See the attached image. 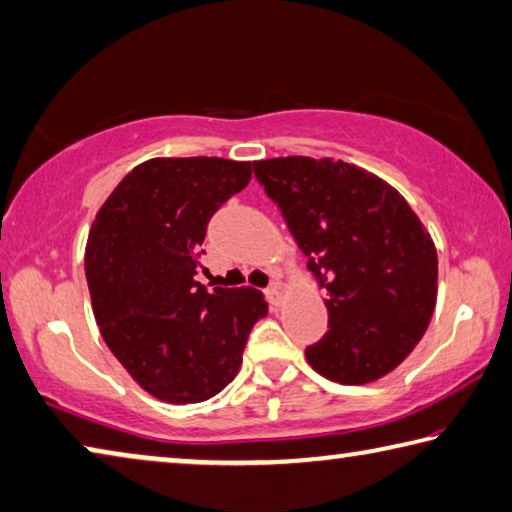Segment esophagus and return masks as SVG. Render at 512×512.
Returning <instances> with one entry per match:
<instances>
[{
  "instance_id": "esophagus-1",
  "label": "esophagus",
  "mask_w": 512,
  "mask_h": 512,
  "mask_svg": "<svg viewBox=\"0 0 512 512\" xmlns=\"http://www.w3.org/2000/svg\"><path fill=\"white\" fill-rule=\"evenodd\" d=\"M265 297H267V301H270L272 306H281L283 295H281V288H279V283H272V286L265 290Z\"/></svg>"
}]
</instances>
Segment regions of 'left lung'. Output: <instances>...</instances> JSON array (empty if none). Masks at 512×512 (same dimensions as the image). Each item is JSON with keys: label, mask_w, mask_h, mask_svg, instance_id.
Listing matches in <instances>:
<instances>
[{"label": "left lung", "mask_w": 512, "mask_h": 512, "mask_svg": "<svg viewBox=\"0 0 512 512\" xmlns=\"http://www.w3.org/2000/svg\"><path fill=\"white\" fill-rule=\"evenodd\" d=\"M329 297V331L306 349L317 374L372 383L404 363L431 322L438 251L408 201L376 174L333 158L254 163Z\"/></svg>", "instance_id": "8db88e82"}]
</instances>
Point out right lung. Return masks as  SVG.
<instances>
[{
    "label": "right lung",
    "instance_id": "right-lung-1",
    "mask_svg": "<svg viewBox=\"0 0 512 512\" xmlns=\"http://www.w3.org/2000/svg\"><path fill=\"white\" fill-rule=\"evenodd\" d=\"M249 179V161L149 158L90 226L83 265L102 338L167 404H199L236 379L251 326L267 315L261 290L208 292L195 279L208 220Z\"/></svg>",
    "mask_w": 512,
    "mask_h": 512
}]
</instances>
